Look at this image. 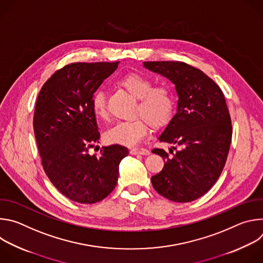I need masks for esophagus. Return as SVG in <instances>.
<instances>
[{
	"mask_svg": "<svg viewBox=\"0 0 263 263\" xmlns=\"http://www.w3.org/2000/svg\"><path fill=\"white\" fill-rule=\"evenodd\" d=\"M131 155H149V151L142 147H132L130 148Z\"/></svg>",
	"mask_w": 263,
	"mask_h": 263,
	"instance_id": "esophagus-1",
	"label": "esophagus"
}]
</instances>
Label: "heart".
Wrapping results in <instances>:
<instances>
[{
  "instance_id": "1",
  "label": "heart",
  "mask_w": 263,
  "mask_h": 263,
  "mask_svg": "<svg viewBox=\"0 0 263 263\" xmlns=\"http://www.w3.org/2000/svg\"><path fill=\"white\" fill-rule=\"evenodd\" d=\"M119 85L138 99L136 119L121 122L109 129L105 138L109 143L132 146L137 144L147 133L149 125L155 129L163 128L173 120L176 111V96L167 85L154 86V82L141 73L130 72L120 79ZM93 116L100 121H107L109 112L106 95L96 91L91 97Z\"/></svg>"
}]
</instances>
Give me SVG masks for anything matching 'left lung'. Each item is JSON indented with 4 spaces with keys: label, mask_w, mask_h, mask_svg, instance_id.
I'll return each instance as SVG.
<instances>
[{
    "label": "left lung",
    "mask_w": 263,
    "mask_h": 263,
    "mask_svg": "<svg viewBox=\"0 0 263 263\" xmlns=\"http://www.w3.org/2000/svg\"><path fill=\"white\" fill-rule=\"evenodd\" d=\"M143 65L170 79L179 97L177 114L159 140L181 148L175 153L171 148L172 156L162 148L153 149L165 161L163 170L151 178L153 187L173 202L195 201L214 185L228 157L232 124L224 96L207 74L185 62Z\"/></svg>",
    "instance_id": "1"
}]
</instances>
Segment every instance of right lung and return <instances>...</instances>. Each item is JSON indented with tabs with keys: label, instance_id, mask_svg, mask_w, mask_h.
I'll use <instances>...</instances> for the list:
<instances>
[{
	"label": "right lung",
	"instance_id": "1",
	"mask_svg": "<svg viewBox=\"0 0 263 263\" xmlns=\"http://www.w3.org/2000/svg\"><path fill=\"white\" fill-rule=\"evenodd\" d=\"M119 62H74L56 70L37 98L33 129L43 167L56 189L69 200L93 204L118 183L119 164L128 148L103 146L89 155L100 139L91 97Z\"/></svg>",
	"mask_w": 263,
	"mask_h": 263
}]
</instances>
